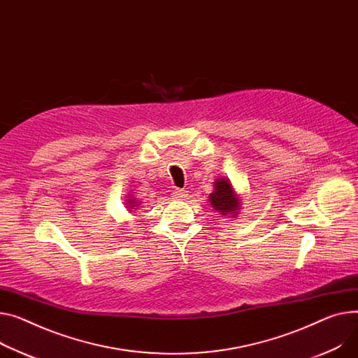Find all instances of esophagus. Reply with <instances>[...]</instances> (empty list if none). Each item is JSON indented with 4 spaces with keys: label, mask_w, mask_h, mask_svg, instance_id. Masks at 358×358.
Wrapping results in <instances>:
<instances>
[{
    "label": "esophagus",
    "mask_w": 358,
    "mask_h": 358,
    "mask_svg": "<svg viewBox=\"0 0 358 358\" xmlns=\"http://www.w3.org/2000/svg\"><path fill=\"white\" fill-rule=\"evenodd\" d=\"M187 196H188L187 189H176V192L173 193V199H176V200H185Z\"/></svg>",
    "instance_id": "1"
}]
</instances>
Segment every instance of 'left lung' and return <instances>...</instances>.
<instances>
[{"label":"left lung","instance_id":"8db88e82","mask_svg":"<svg viewBox=\"0 0 358 358\" xmlns=\"http://www.w3.org/2000/svg\"><path fill=\"white\" fill-rule=\"evenodd\" d=\"M214 189L208 196L211 207L216 210L222 217H237L242 210L241 194L236 192L233 182L227 177H219L213 184Z\"/></svg>","mask_w":358,"mask_h":358}]
</instances>
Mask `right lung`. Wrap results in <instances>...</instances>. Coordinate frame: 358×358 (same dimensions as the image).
Masks as SVG:
<instances>
[{
  "label": "right lung",
  "instance_id": "add662e5",
  "mask_svg": "<svg viewBox=\"0 0 358 358\" xmlns=\"http://www.w3.org/2000/svg\"><path fill=\"white\" fill-rule=\"evenodd\" d=\"M141 203H142V201H139L134 194H128V196L125 197V206H127L128 211H135V210H138V208L141 207Z\"/></svg>",
  "mask_w": 358,
  "mask_h": 358
}]
</instances>
